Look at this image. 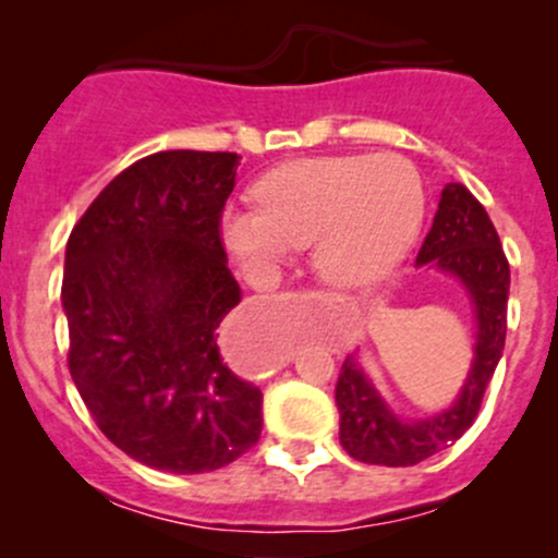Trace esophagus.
I'll use <instances>...</instances> for the list:
<instances>
[{"label":"esophagus","instance_id":"obj_1","mask_svg":"<svg viewBox=\"0 0 558 558\" xmlns=\"http://www.w3.org/2000/svg\"><path fill=\"white\" fill-rule=\"evenodd\" d=\"M227 353H229V356H232V359H238V362H240V351H238V342H234V340H232V337H227Z\"/></svg>","mask_w":558,"mask_h":558}]
</instances>
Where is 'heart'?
<instances>
[{
    "mask_svg": "<svg viewBox=\"0 0 558 558\" xmlns=\"http://www.w3.org/2000/svg\"><path fill=\"white\" fill-rule=\"evenodd\" d=\"M256 207L229 205L221 238L251 275H269L311 245L331 289H367L402 264L426 216L424 180L399 154L311 156L275 167L253 189Z\"/></svg>",
    "mask_w": 558,
    "mask_h": 558,
    "instance_id": "obj_1",
    "label": "heart"
}]
</instances>
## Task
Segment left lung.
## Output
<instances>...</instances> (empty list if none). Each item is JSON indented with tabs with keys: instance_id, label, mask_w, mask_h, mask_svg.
Listing matches in <instances>:
<instances>
[{
	"instance_id": "left-lung-1",
	"label": "left lung",
	"mask_w": 558,
	"mask_h": 558,
	"mask_svg": "<svg viewBox=\"0 0 558 558\" xmlns=\"http://www.w3.org/2000/svg\"><path fill=\"white\" fill-rule=\"evenodd\" d=\"M415 264L451 275L466 291L475 313V353L459 397L446 410L424 418L393 413L362 362L348 356L335 388L340 442L364 464L413 466L459 440L475 421L488 380L502 359L510 267L486 207L461 183L442 189L435 221Z\"/></svg>"
}]
</instances>
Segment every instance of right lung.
<instances>
[{
    "mask_svg": "<svg viewBox=\"0 0 558 558\" xmlns=\"http://www.w3.org/2000/svg\"><path fill=\"white\" fill-rule=\"evenodd\" d=\"M238 154L161 150L105 185L66 243L70 375L112 446L174 475L232 464L262 435V391L218 351L243 291L221 213Z\"/></svg>",
    "mask_w": 558,
    "mask_h": 558,
    "instance_id": "add662e5",
    "label": "right lung"
}]
</instances>
